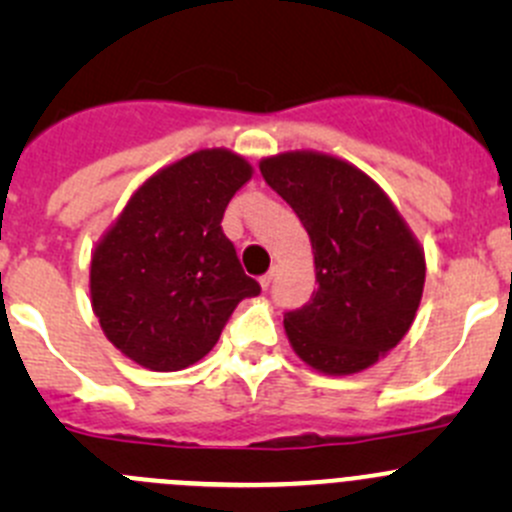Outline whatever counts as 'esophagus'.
Here are the masks:
<instances>
[{
	"label": "esophagus",
	"mask_w": 512,
	"mask_h": 512,
	"mask_svg": "<svg viewBox=\"0 0 512 512\" xmlns=\"http://www.w3.org/2000/svg\"><path fill=\"white\" fill-rule=\"evenodd\" d=\"M275 277H277V267H272V270L267 272V275H262V277H260V285L267 289V287L272 285V282H275Z\"/></svg>",
	"instance_id": "34e87169"
}]
</instances>
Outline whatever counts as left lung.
Segmentation results:
<instances>
[{"label":"left lung","mask_w":512,"mask_h":512,"mask_svg":"<svg viewBox=\"0 0 512 512\" xmlns=\"http://www.w3.org/2000/svg\"><path fill=\"white\" fill-rule=\"evenodd\" d=\"M265 183L307 230L317 289L285 314L304 364L347 376L369 369L414 324L426 282L423 250L384 190L342 158L280 153L260 163Z\"/></svg>","instance_id":"1"}]
</instances>
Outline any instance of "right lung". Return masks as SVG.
<instances>
[{"label":"right lung","instance_id":"obj_1","mask_svg":"<svg viewBox=\"0 0 512 512\" xmlns=\"http://www.w3.org/2000/svg\"><path fill=\"white\" fill-rule=\"evenodd\" d=\"M245 158L205 148L146 180L91 255V307L108 342L151 371H178L218 344L237 304L257 297L223 232Z\"/></svg>","mask_w":512,"mask_h":512}]
</instances>
